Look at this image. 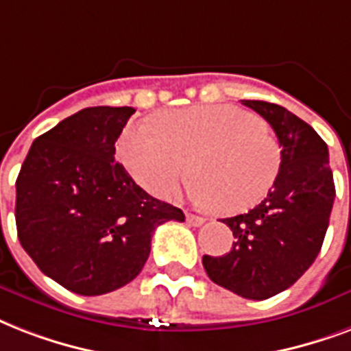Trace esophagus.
Masks as SVG:
<instances>
[{
	"mask_svg": "<svg viewBox=\"0 0 351 351\" xmlns=\"http://www.w3.org/2000/svg\"><path fill=\"white\" fill-rule=\"evenodd\" d=\"M186 221L190 225H194V227H201V225L205 223V218H201V216H195V214L186 213Z\"/></svg>",
	"mask_w": 351,
	"mask_h": 351,
	"instance_id": "obj_1",
	"label": "esophagus"
}]
</instances>
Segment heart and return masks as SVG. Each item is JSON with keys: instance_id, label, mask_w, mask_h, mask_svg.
I'll return each instance as SVG.
<instances>
[{"instance_id": "heart-1", "label": "heart", "mask_w": 351, "mask_h": 351, "mask_svg": "<svg viewBox=\"0 0 351 351\" xmlns=\"http://www.w3.org/2000/svg\"><path fill=\"white\" fill-rule=\"evenodd\" d=\"M119 148L128 172L150 194L170 197L195 173L192 197L223 214L258 205L282 167L278 141L265 122L229 104L172 111L161 128L133 122Z\"/></svg>"}]
</instances>
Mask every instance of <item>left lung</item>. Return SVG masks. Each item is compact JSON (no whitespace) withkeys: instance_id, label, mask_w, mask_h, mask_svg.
I'll return each instance as SVG.
<instances>
[{"instance_id":"left-lung-1","label":"left lung","mask_w":351,"mask_h":351,"mask_svg":"<svg viewBox=\"0 0 351 351\" xmlns=\"http://www.w3.org/2000/svg\"><path fill=\"white\" fill-rule=\"evenodd\" d=\"M271 124L282 167L265 199L247 214L225 218L236 240L223 256H203L208 278L243 298L265 300L291 287L324 241L335 184L328 146L308 122L278 104L241 100Z\"/></svg>"}]
</instances>
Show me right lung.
<instances>
[{"label": "right lung", "instance_id": "add662e5", "mask_svg": "<svg viewBox=\"0 0 351 351\" xmlns=\"http://www.w3.org/2000/svg\"><path fill=\"white\" fill-rule=\"evenodd\" d=\"M133 108H86L34 138L16 179V227L38 269L65 289L97 297L145 267L152 234L184 221L115 162Z\"/></svg>", "mask_w": 351, "mask_h": 351}]
</instances>
